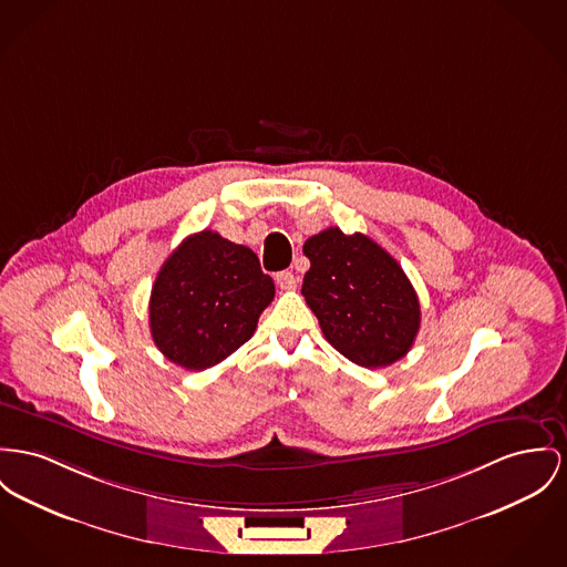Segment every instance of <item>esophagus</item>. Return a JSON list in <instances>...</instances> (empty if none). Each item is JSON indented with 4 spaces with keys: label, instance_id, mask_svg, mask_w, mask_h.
<instances>
[{
    "label": "esophagus",
    "instance_id": "esophagus-1",
    "mask_svg": "<svg viewBox=\"0 0 567 567\" xmlns=\"http://www.w3.org/2000/svg\"><path fill=\"white\" fill-rule=\"evenodd\" d=\"M275 281L281 290H295L297 288V277L292 270H281L275 275Z\"/></svg>",
    "mask_w": 567,
    "mask_h": 567
}]
</instances>
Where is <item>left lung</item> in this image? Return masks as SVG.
I'll return each instance as SVG.
<instances>
[{"instance_id":"left-lung-1","label":"left lung","mask_w":567,"mask_h":567,"mask_svg":"<svg viewBox=\"0 0 567 567\" xmlns=\"http://www.w3.org/2000/svg\"><path fill=\"white\" fill-rule=\"evenodd\" d=\"M302 297L327 341L361 368H386L413 346L421 324L402 266L365 234L327 227L305 240Z\"/></svg>"}]
</instances>
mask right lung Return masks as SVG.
Listing matches in <instances>:
<instances>
[{"label": "right lung", "instance_id": "right-lung-1", "mask_svg": "<svg viewBox=\"0 0 567 567\" xmlns=\"http://www.w3.org/2000/svg\"><path fill=\"white\" fill-rule=\"evenodd\" d=\"M275 297L258 256L213 229L185 238L161 266L151 295L156 348L185 370H206L251 340Z\"/></svg>", "mask_w": 567, "mask_h": 567}]
</instances>
